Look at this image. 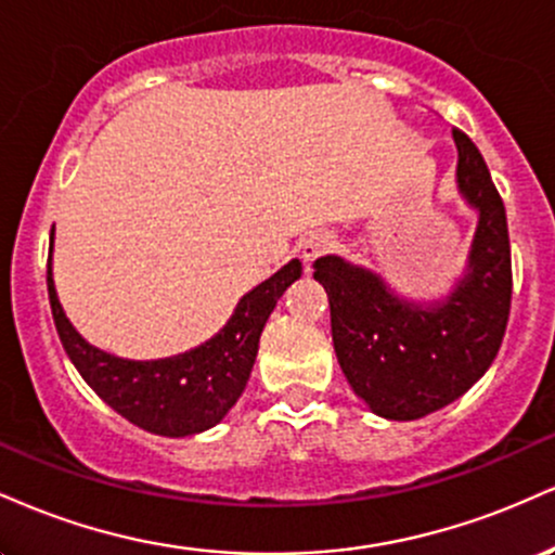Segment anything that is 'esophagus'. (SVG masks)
<instances>
[{"label":"esophagus","mask_w":555,"mask_h":555,"mask_svg":"<svg viewBox=\"0 0 555 555\" xmlns=\"http://www.w3.org/2000/svg\"><path fill=\"white\" fill-rule=\"evenodd\" d=\"M334 245H336L334 234L313 232V234H308V237H305L302 242H299V256H302L305 263H313L315 258H321L323 253H328Z\"/></svg>","instance_id":"1"}]
</instances>
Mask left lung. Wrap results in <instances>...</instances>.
Returning <instances> with one entry per match:
<instances>
[{"instance_id": "left-lung-1", "label": "left lung", "mask_w": 555, "mask_h": 555, "mask_svg": "<svg viewBox=\"0 0 555 555\" xmlns=\"http://www.w3.org/2000/svg\"><path fill=\"white\" fill-rule=\"evenodd\" d=\"M456 188L477 211L467 266L441 299L397 295L380 273L323 256L331 336L349 386L378 417L417 420L467 393L499 354L512 310L506 208L477 145L454 130Z\"/></svg>"}]
</instances>
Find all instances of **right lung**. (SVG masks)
<instances>
[{
	"label": "right lung",
	"instance_id": "obj_1",
	"mask_svg": "<svg viewBox=\"0 0 555 555\" xmlns=\"http://www.w3.org/2000/svg\"><path fill=\"white\" fill-rule=\"evenodd\" d=\"M54 229L49 247L47 286L56 334L67 358L88 386L114 412L156 436L184 438L219 425L237 404L256 365L258 341L266 321L286 286L302 276V263L292 258L271 279L247 292L219 334L190 352L162 360H125L88 344L75 331L56 297Z\"/></svg>",
	"mask_w": 555,
	"mask_h": 555
}]
</instances>
